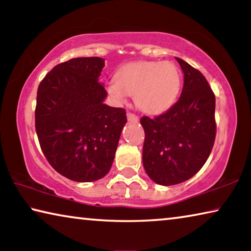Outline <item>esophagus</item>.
<instances>
[{
  "mask_svg": "<svg viewBox=\"0 0 251 251\" xmlns=\"http://www.w3.org/2000/svg\"><path fill=\"white\" fill-rule=\"evenodd\" d=\"M127 120H128L129 122H137L138 121V116L136 115V114H134V113L128 112V113H127Z\"/></svg>",
  "mask_w": 251,
  "mask_h": 251,
  "instance_id": "1",
  "label": "esophagus"
}]
</instances>
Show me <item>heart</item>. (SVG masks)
<instances>
[{"instance_id": "b5f03b06", "label": "heart", "mask_w": 251, "mask_h": 251, "mask_svg": "<svg viewBox=\"0 0 251 251\" xmlns=\"http://www.w3.org/2000/svg\"><path fill=\"white\" fill-rule=\"evenodd\" d=\"M181 87L178 67L171 62L129 63L117 72L116 80L107 83V93L117 104L128 95L136 106L148 114H161L176 103Z\"/></svg>"}]
</instances>
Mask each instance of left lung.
Here are the masks:
<instances>
[{
    "label": "left lung",
    "mask_w": 251,
    "mask_h": 251,
    "mask_svg": "<svg viewBox=\"0 0 251 251\" xmlns=\"http://www.w3.org/2000/svg\"><path fill=\"white\" fill-rule=\"evenodd\" d=\"M184 72L182 92L166 113L143 116V165L156 184H180L201 171L216 137V99L201 72L176 57Z\"/></svg>",
    "instance_id": "obj_1"
}]
</instances>
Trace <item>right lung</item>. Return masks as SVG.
Returning a JSON list of instances; mask_svg holds the SVG:
<instances>
[{
	"label": "right lung",
	"instance_id": "obj_1",
	"mask_svg": "<svg viewBox=\"0 0 251 251\" xmlns=\"http://www.w3.org/2000/svg\"><path fill=\"white\" fill-rule=\"evenodd\" d=\"M105 59L72 58L53 67L39 85L35 129L55 171L71 180L95 181L112 167L126 110L104 104L99 82Z\"/></svg>",
	"mask_w": 251,
	"mask_h": 251
}]
</instances>
